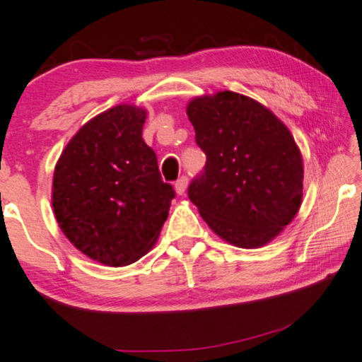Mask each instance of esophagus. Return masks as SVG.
Masks as SVG:
<instances>
[{
	"mask_svg": "<svg viewBox=\"0 0 362 362\" xmlns=\"http://www.w3.org/2000/svg\"><path fill=\"white\" fill-rule=\"evenodd\" d=\"M187 187H188V179L187 177H180V179L175 182L177 195H183V193L187 192Z\"/></svg>",
	"mask_w": 362,
	"mask_h": 362,
	"instance_id": "esophagus-1",
	"label": "esophagus"
}]
</instances>
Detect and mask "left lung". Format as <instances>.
I'll list each match as a JSON object with an SVG mask.
<instances>
[{
    "mask_svg": "<svg viewBox=\"0 0 362 362\" xmlns=\"http://www.w3.org/2000/svg\"><path fill=\"white\" fill-rule=\"evenodd\" d=\"M187 115L206 154L188 198L223 240L240 249L269 244L302 203L304 164L288 127L260 102L233 90L193 97Z\"/></svg>",
    "mask_w": 362,
    "mask_h": 362,
    "instance_id": "left-lung-1",
    "label": "left lung"
}]
</instances>
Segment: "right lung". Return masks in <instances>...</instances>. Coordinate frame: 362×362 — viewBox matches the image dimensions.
<instances>
[{
    "instance_id": "right-lung-1",
    "label": "right lung",
    "mask_w": 362,
    "mask_h": 362,
    "mask_svg": "<svg viewBox=\"0 0 362 362\" xmlns=\"http://www.w3.org/2000/svg\"><path fill=\"white\" fill-rule=\"evenodd\" d=\"M146 115L120 104L90 118L53 172L52 206L62 233L107 267L132 265L153 249L174 198L143 141Z\"/></svg>"
}]
</instances>
